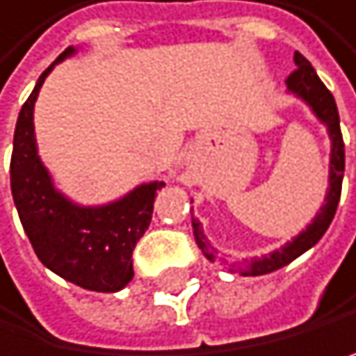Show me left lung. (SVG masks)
I'll list each match as a JSON object with an SVG mask.
<instances>
[{"mask_svg":"<svg viewBox=\"0 0 356 356\" xmlns=\"http://www.w3.org/2000/svg\"><path fill=\"white\" fill-rule=\"evenodd\" d=\"M295 70L289 74L286 86L293 94H297L300 99H304L313 112L317 114L319 120L328 125L330 131V140H332V154H330V189L326 195V204L321 207V211L313 220V225H308L306 231H302L293 242H289L284 249L273 251L270 255L264 257H255V259H244V262H222L231 273H240V275H266L282 266L291 264L295 257H300L304 251H308L310 246H315L321 236L326 233L330 227V222L337 211V204L341 198V180H343V169H346V152H343V136H341V127H339V112H337V103L330 90L321 83V79L317 76L315 67L310 65V61L304 54L295 52ZM193 236L195 242L202 249V253L213 259V246L207 242L204 233L200 229V222L193 220Z\"/></svg>","mask_w":356,"mask_h":356,"instance_id":"1","label":"left lung"}]
</instances>
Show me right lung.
<instances>
[{
  "mask_svg": "<svg viewBox=\"0 0 356 356\" xmlns=\"http://www.w3.org/2000/svg\"><path fill=\"white\" fill-rule=\"evenodd\" d=\"M72 52L74 48H67L54 63ZM54 63L39 76L17 118L10 158L13 198L26 236L43 266L81 289L116 293L134 277L131 253L149 227L156 191H161L165 182L140 185L123 200L105 207L72 204L52 187L37 156L33 110Z\"/></svg>",
  "mask_w": 356,
  "mask_h": 356,
  "instance_id": "obj_1",
  "label": "right lung"
}]
</instances>
